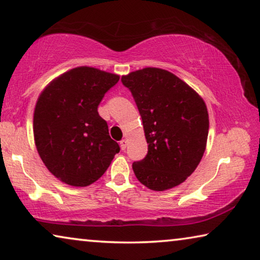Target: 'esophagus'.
Wrapping results in <instances>:
<instances>
[{
  "mask_svg": "<svg viewBox=\"0 0 260 260\" xmlns=\"http://www.w3.org/2000/svg\"><path fill=\"white\" fill-rule=\"evenodd\" d=\"M119 146H121V149L124 151L126 149V141L125 139H122L121 142H119Z\"/></svg>",
  "mask_w": 260,
  "mask_h": 260,
  "instance_id": "1",
  "label": "esophagus"
}]
</instances>
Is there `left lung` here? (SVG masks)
I'll use <instances>...</instances> for the list:
<instances>
[{
  "instance_id": "obj_1",
  "label": "left lung",
  "mask_w": 260,
  "mask_h": 260,
  "mask_svg": "<svg viewBox=\"0 0 260 260\" xmlns=\"http://www.w3.org/2000/svg\"><path fill=\"white\" fill-rule=\"evenodd\" d=\"M121 81L141 114L146 157L133 164L136 178L152 190L180 185L205 153L209 118L202 98L181 79L161 69L131 72Z\"/></svg>"
}]
</instances>
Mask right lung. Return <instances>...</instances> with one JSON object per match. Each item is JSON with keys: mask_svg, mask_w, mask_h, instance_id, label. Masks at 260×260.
Wrapping results in <instances>:
<instances>
[{"mask_svg": "<svg viewBox=\"0 0 260 260\" xmlns=\"http://www.w3.org/2000/svg\"><path fill=\"white\" fill-rule=\"evenodd\" d=\"M119 77L81 66L54 79L36 103L34 136L43 162L67 185L88 186L109 167L119 145L98 108Z\"/></svg>", "mask_w": 260, "mask_h": 260, "instance_id": "add662e5", "label": "right lung"}]
</instances>
